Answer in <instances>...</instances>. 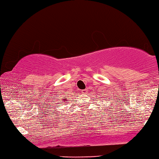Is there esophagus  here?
I'll list each match as a JSON object with an SVG mask.
<instances>
[{
  "mask_svg": "<svg viewBox=\"0 0 159 159\" xmlns=\"http://www.w3.org/2000/svg\"><path fill=\"white\" fill-rule=\"evenodd\" d=\"M86 89H84V90H82V93H84V94H85V93H86Z\"/></svg>",
  "mask_w": 159,
  "mask_h": 159,
  "instance_id": "obj_1",
  "label": "esophagus"
}]
</instances>
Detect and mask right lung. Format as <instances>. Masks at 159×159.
<instances>
[{
	"instance_id": "right-lung-1",
	"label": "right lung",
	"mask_w": 159,
	"mask_h": 159,
	"mask_svg": "<svg viewBox=\"0 0 159 159\" xmlns=\"http://www.w3.org/2000/svg\"><path fill=\"white\" fill-rule=\"evenodd\" d=\"M65 99H66V98H64V100H65Z\"/></svg>"
}]
</instances>
